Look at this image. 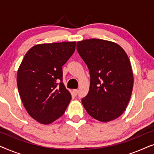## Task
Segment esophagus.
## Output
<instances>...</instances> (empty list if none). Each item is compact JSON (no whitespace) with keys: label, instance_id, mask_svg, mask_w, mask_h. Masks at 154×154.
I'll list each match as a JSON object with an SVG mask.
<instances>
[{"label":"esophagus","instance_id":"34e87169","mask_svg":"<svg viewBox=\"0 0 154 154\" xmlns=\"http://www.w3.org/2000/svg\"><path fill=\"white\" fill-rule=\"evenodd\" d=\"M73 94H74L75 96H76L77 94H78V93H79V90H73Z\"/></svg>","mask_w":154,"mask_h":154}]
</instances>
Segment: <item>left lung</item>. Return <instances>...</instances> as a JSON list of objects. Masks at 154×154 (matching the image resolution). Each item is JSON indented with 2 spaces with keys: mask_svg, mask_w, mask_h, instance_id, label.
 <instances>
[{
  "mask_svg": "<svg viewBox=\"0 0 154 154\" xmlns=\"http://www.w3.org/2000/svg\"><path fill=\"white\" fill-rule=\"evenodd\" d=\"M76 47L90 75L89 92L82 99L84 108L101 122L117 119L125 111L133 88L127 54L118 44L102 39L77 42Z\"/></svg>",
  "mask_w": 154,
  "mask_h": 154,
  "instance_id": "1",
  "label": "left lung"
}]
</instances>
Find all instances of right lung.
<instances>
[{"label": "right lung", "mask_w": 154, "mask_h": 154, "mask_svg": "<svg viewBox=\"0 0 154 154\" xmlns=\"http://www.w3.org/2000/svg\"><path fill=\"white\" fill-rule=\"evenodd\" d=\"M76 42L39 44L26 52L17 75L19 93L29 115L42 124L62 116L71 100L62 83V66Z\"/></svg>", "instance_id": "1"}]
</instances>
